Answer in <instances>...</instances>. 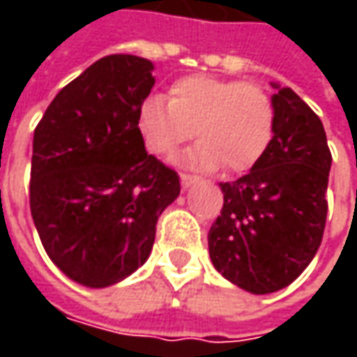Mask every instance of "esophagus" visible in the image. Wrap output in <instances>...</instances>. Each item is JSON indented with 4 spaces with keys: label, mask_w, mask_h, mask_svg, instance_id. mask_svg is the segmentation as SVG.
<instances>
[{
    "label": "esophagus",
    "mask_w": 357,
    "mask_h": 357,
    "mask_svg": "<svg viewBox=\"0 0 357 357\" xmlns=\"http://www.w3.org/2000/svg\"><path fill=\"white\" fill-rule=\"evenodd\" d=\"M199 181V176L197 174H188V172H181V183L185 188H188L190 185H195Z\"/></svg>",
    "instance_id": "obj_1"
}]
</instances>
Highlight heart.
<instances>
[{"mask_svg": "<svg viewBox=\"0 0 357 357\" xmlns=\"http://www.w3.org/2000/svg\"><path fill=\"white\" fill-rule=\"evenodd\" d=\"M137 129L151 155L174 157L197 135L200 143L188 153V165L244 172L256 167L272 144L276 103L258 83L183 77L169 91V101L160 95L144 99Z\"/></svg>", "mask_w": 357, "mask_h": 357, "instance_id": "b5f03b06", "label": "heart"}]
</instances>
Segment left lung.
I'll use <instances>...</instances> for the list:
<instances>
[{
  "mask_svg": "<svg viewBox=\"0 0 357 357\" xmlns=\"http://www.w3.org/2000/svg\"><path fill=\"white\" fill-rule=\"evenodd\" d=\"M276 135L248 174L220 183L225 204L208 230L214 268L252 294L304 272L322 244L332 153L320 117L290 87L272 83Z\"/></svg>",
  "mask_w": 357,
  "mask_h": 357,
  "instance_id": "8db88e82",
  "label": "left lung"
}]
</instances>
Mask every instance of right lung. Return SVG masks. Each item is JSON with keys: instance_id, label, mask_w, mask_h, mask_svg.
<instances>
[{"instance_id": "right-lung-1", "label": "right lung", "mask_w": 357, "mask_h": 357, "mask_svg": "<svg viewBox=\"0 0 357 357\" xmlns=\"http://www.w3.org/2000/svg\"><path fill=\"white\" fill-rule=\"evenodd\" d=\"M153 63L107 55L65 85L33 132L29 208L53 264L105 288L149 258L160 213L181 192L176 171L146 155L139 107Z\"/></svg>"}]
</instances>
